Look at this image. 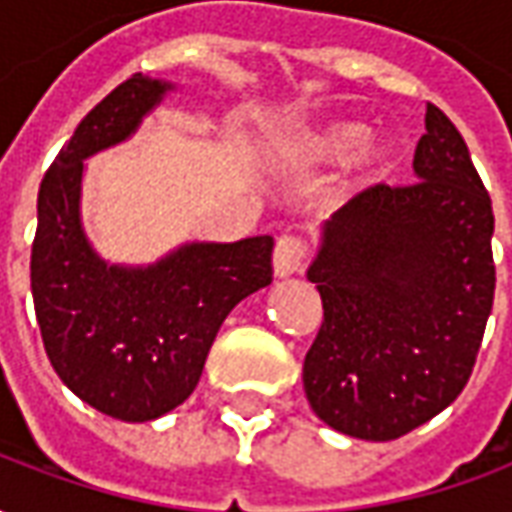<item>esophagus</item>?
<instances>
[{"mask_svg": "<svg viewBox=\"0 0 512 512\" xmlns=\"http://www.w3.org/2000/svg\"><path fill=\"white\" fill-rule=\"evenodd\" d=\"M307 260V241L299 235H282L274 246V271L277 277L299 274Z\"/></svg>", "mask_w": 512, "mask_h": 512, "instance_id": "1", "label": "esophagus"}]
</instances>
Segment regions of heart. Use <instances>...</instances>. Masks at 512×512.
Returning <instances> with one entry per match:
<instances>
[{
    "mask_svg": "<svg viewBox=\"0 0 512 512\" xmlns=\"http://www.w3.org/2000/svg\"><path fill=\"white\" fill-rule=\"evenodd\" d=\"M359 138H362V126L351 123V120H340V123H329V126L321 128H307V131H301L290 139L288 158L301 169L329 167V164H337L340 158L348 156V150H353ZM384 164L386 153L378 145V139H363L351 156V172L359 183H373L376 178H381Z\"/></svg>",
    "mask_w": 512,
    "mask_h": 512,
    "instance_id": "heart-1",
    "label": "heart"
}]
</instances>
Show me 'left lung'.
<instances>
[{"mask_svg": "<svg viewBox=\"0 0 512 512\" xmlns=\"http://www.w3.org/2000/svg\"><path fill=\"white\" fill-rule=\"evenodd\" d=\"M417 183H376L323 224L307 279L323 321L304 359L312 411L345 436L392 441L461 395L496 288L494 211L469 147L428 104Z\"/></svg>", "mask_w": 512, "mask_h": 512, "instance_id": "obj_1", "label": "left lung"}]
</instances>
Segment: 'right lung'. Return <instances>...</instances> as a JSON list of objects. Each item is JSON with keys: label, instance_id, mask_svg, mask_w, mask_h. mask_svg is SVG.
<instances>
[{"label": "right lung", "instance_id": "right-lung-1", "mask_svg": "<svg viewBox=\"0 0 512 512\" xmlns=\"http://www.w3.org/2000/svg\"><path fill=\"white\" fill-rule=\"evenodd\" d=\"M169 82L134 73L90 109L38 191L32 299L51 367L106 417L147 422L194 392L235 304L271 285L274 238L186 244L153 266H109L79 219L84 158L123 142Z\"/></svg>", "mask_w": 512, "mask_h": 512}]
</instances>
